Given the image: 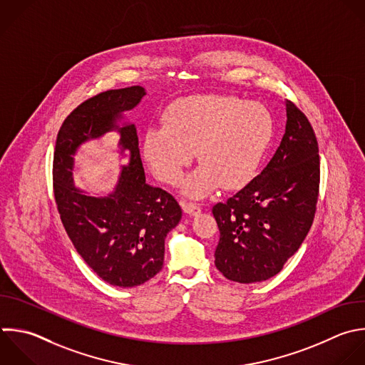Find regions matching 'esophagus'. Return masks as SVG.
<instances>
[{"label":"esophagus","mask_w":365,"mask_h":365,"mask_svg":"<svg viewBox=\"0 0 365 365\" xmlns=\"http://www.w3.org/2000/svg\"><path fill=\"white\" fill-rule=\"evenodd\" d=\"M181 207L184 210L185 214L188 215H198L201 212V208L197 205V204H192V202H187V201H181Z\"/></svg>","instance_id":"34e87169"}]
</instances>
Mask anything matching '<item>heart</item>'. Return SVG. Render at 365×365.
Here are the masks:
<instances>
[{"instance_id": "b5f03b06", "label": "heart", "mask_w": 365, "mask_h": 365, "mask_svg": "<svg viewBox=\"0 0 365 365\" xmlns=\"http://www.w3.org/2000/svg\"><path fill=\"white\" fill-rule=\"evenodd\" d=\"M272 135V117L259 103L191 96L168 107L164 125L147 130L143 153L154 175L175 185L197 151L201 165L182 182V192L204 198L221 185H247L257 175Z\"/></svg>"}]
</instances>
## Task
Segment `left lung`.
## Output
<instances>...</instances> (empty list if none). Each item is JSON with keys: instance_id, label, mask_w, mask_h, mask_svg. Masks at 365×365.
<instances>
[{"instance_id": "obj_1", "label": "left lung", "mask_w": 365, "mask_h": 365, "mask_svg": "<svg viewBox=\"0 0 365 365\" xmlns=\"http://www.w3.org/2000/svg\"><path fill=\"white\" fill-rule=\"evenodd\" d=\"M285 133L267 167L212 207L220 228L215 267L235 282L278 274L307 237L318 200L319 155L307 117L285 101Z\"/></svg>"}]
</instances>
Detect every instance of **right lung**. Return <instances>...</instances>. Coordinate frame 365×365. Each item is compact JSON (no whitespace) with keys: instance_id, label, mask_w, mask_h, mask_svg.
I'll return each mask as SVG.
<instances>
[{"instance_id":"obj_1","label":"right lung","mask_w":365,"mask_h":365,"mask_svg":"<svg viewBox=\"0 0 365 365\" xmlns=\"http://www.w3.org/2000/svg\"><path fill=\"white\" fill-rule=\"evenodd\" d=\"M144 96L145 90L134 86L84 101L66 118L54 151V195L63 225L88 267L121 288L141 285L161 271L167 234L182 217L171 194L147 184L137 128L124 115ZM113 130L128 161L116 188L93 196L73 182V155L83 143Z\"/></svg>"}]
</instances>
